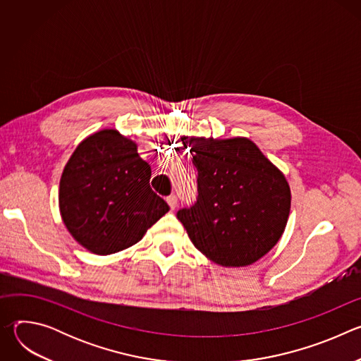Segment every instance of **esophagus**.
<instances>
[{"instance_id": "1", "label": "esophagus", "mask_w": 361, "mask_h": 361, "mask_svg": "<svg viewBox=\"0 0 361 361\" xmlns=\"http://www.w3.org/2000/svg\"><path fill=\"white\" fill-rule=\"evenodd\" d=\"M167 202H169V205H170V209H171V210H174V209L177 207V204H178V198H177V195H176V194L169 195V197H167Z\"/></svg>"}]
</instances>
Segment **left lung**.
I'll list each match as a JSON object with an SVG mask.
<instances>
[{
  "label": "left lung",
  "instance_id": "8db88e82",
  "mask_svg": "<svg viewBox=\"0 0 361 361\" xmlns=\"http://www.w3.org/2000/svg\"><path fill=\"white\" fill-rule=\"evenodd\" d=\"M197 169V200L177 219L205 257L243 267L280 240L290 214L286 177L248 138H183Z\"/></svg>",
  "mask_w": 361,
  "mask_h": 361
}]
</instances>
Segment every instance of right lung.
<instances>
[{
  "mask_svg": "<svg viewBox=\"0 0 361 361\" xmlns=\"http://www.w3.org/2000/svg\"><path fill=\"white\" fill-rule=\"evenodd\" d=\"M151 167L116 130L85 138L60 181V210L73 237L95 254L135 244L169 210L149 187Z\"/></svg>",
  "mask_w": 361,
  "mask_h": 361,
  "instance_id": "1",
  "label": "right lung"
}]
</instances>
